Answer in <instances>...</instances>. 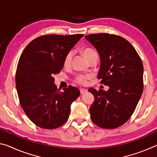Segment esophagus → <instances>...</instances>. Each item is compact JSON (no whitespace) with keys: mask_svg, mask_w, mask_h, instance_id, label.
Wrapping results in <instances>:
<instances>
[{"mask_svg":"<svg viewBox=\"0 0 157 157\" xmlns=\"http://www.w3.org/2000/svg\"><path fill=\"white\" fill-rule=\"evenodd\" d=\"M79 91H80L81 94H84V93L87 92V90H86V89H82V88L79 89Z\"/></svg>","mask_w":157,"mask_h":157,"instance_id":"esophagus-1","label":"esophagus"}]
</instances>
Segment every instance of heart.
I'll use <instances>...</instances> for the list:
<instances>
[{
	"label": "heart",
	"instance_id": "b5f03b06",
	"mask_svg": "<svg viewBox=\"0 0 157 157\" xmlns=\"http://www.w3.org/2000/svg\"><path fill=\"white\" fill-rule=\"evenodd\" d=\"M82 54L87 60H89L93 55L96 54L94 50H93L91 48H85L82 50ZM73 56V52L70 51L68 52L65 56L64 59H63V66L65 67H67L71 64V59ZM89 78V75H82V74H79V75H77L75 81L77 83L81 85H84L86 83V79Z\"/></svg>",
	"mask_w": 157,
	"mask_h": 157
}]
</instances>
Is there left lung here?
<instances>
[{
	"mask_svg": "<svg viewBox=\"0 0 157 157\" xmlns=\"http://www.w3.org/2000/svg\"><path fill=\"white\" fill-rule=\"evenodd\" d=\"M100 58L98 74L107 91L90 88L95 100L89 109L92 121L105 129L123 125L134 113L143 90V66L139 54L125 39L107 33L85 36Z\"/></svg>",
	"mask_w": 157,
	"mask_h": 157,
	"instance_id": "8db88e82",
	"label": "left lung"
}]
</instances>
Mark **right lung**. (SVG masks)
<instances>
[{
	"mask_svg": "<svg viewBox=\"0 0 157 157\" xmlns=\"http://www.w3.org/2000/svg\"><path fill=\"white\" fill-rule=\"evenodd\" d=\"M84 34H50L37 37L21 54L16 72V87L21 107L39 127L52 129L67 121L71 105L79 89L69 86L57 89L53 75L63 66L65 56Z\"/></svg>",
	"mask_w": 157,
	"mask_h": 157,
	"instance_id": "obj_1",
	"label": "right lung"
}]
</instances>
